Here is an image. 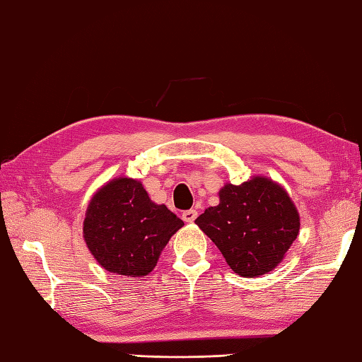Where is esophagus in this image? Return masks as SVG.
Returning a JSON list of instances; mask_svg holds the SVG:
<instances>
[{
    "mask_svg": "<svg viewBox=\"0 0 362 362\" xmlns=\"http://www.w3.org/2000/svg\"><path fill=\"white\" fill-rule=\"evenodd\" d=\"M197 219V211L195 209H187L182 213V221L184 222H194Z\"/></svg>",
    "mask_w": 362,
    "mask_h": 362,
    "instance_id": "esophagus-1",
    "label": "esophagus"
}]
</instances>
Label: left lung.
I'll list each match as a JSON object with an SVG mask.
<instances>
[{"label": "left lung", "mask_w": 362, "mask_h": 362, "mask_svg": "<svg viewBox=\"0 0 362 362\" xmlns=\"http://www.w3.org/2000/svg\"><path fill=\"white\" fill-rule=\"evenodd\" d=\"M219 204L195 223L236 274L258 277L276 268L299 233V214L284 187L264 176L225 184Z\"/></svg>", "instance_id": "left-lung-1"}]
</instances>
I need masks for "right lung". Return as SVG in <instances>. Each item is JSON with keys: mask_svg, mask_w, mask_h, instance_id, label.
<instances>
[{"mask_svg": "<svg viewBox=\"0 0 362 362\" xmlns=\"http://www.w3.org/2000/svg\"><path fill=\"white\" fill-rule=\"evenodd\" d=\"M182 225L165 204L149 199L140 181L117 178L93 195L83 238L102 268L141 277L154 269L162 249Z\"/></svg>", "mask_w": 362, "mask_h": 362, "instance_id": "obj_1", "label": "right lung"}]
</instances>
